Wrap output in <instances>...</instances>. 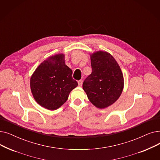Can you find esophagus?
Segmentation results:
<instances>
[{
    "instance_id": "1",
    "label": "esophagus",
    "mask_w": 160,
    "mask_h": 160,
    "mask_svg": "<svg viewBox=\"0 0 160 160\" xmlns=\"http://www.w3.org/2000/svg\"><path fill=\"white\" fill-rule=\"evenodd\" d=\"M82 83H83V80H80L78 82V86L79 87H81L82 86Z\"/></svg>"
}]
</instances>
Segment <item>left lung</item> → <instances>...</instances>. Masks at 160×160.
I'll return each mask as SVG.
<instances>
[{
    "mask_svg": "<svg viewBox=\"0 0 160 160\" xmlns=\"http://www.w3.org/2000/svg\"><path fill=\"white\" fill-rule=\"evenodd\" d=\"M90 57L92 72L84 81L83 89L94 106L105 108L121 95L123 76L119 65L109 53L98 51Z\"/></svg>",
    "mask_w": 160,
    "mask_h": 160,
    "instance_id": "8db88e82",
    "label": "left lung"
}]
</instances>
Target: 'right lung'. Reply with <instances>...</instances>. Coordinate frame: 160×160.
<instances>
[{
    "label": "right lung",
    "instance_id": "obj_1",
    "mask_svg": "<svg viewBox=\"0 0 160 160\" xmlns=\"http://www.w3.org/2000/svg\"><path fill=\"white\" fill-rule=\"evenodd\" d=\"M72 71L65 63V55L48 58L34 71L30 86L34 99L46 109L59 108L67 101L69 93L78 86L72 78Z\"/></svg>",
    "mask_w": 160,
    "mask_h": 160
}]
</instances>
